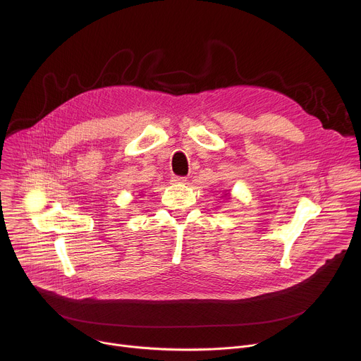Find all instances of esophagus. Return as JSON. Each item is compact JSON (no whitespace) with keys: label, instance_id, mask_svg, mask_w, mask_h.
Instances as JSON below:
<instances>
[{"label":"esophagus","instance_id":"esophagus-1","mask_svg":"<svg viewBox=\"0 0 361 361\" xmlns=\"http://www.w3.org/2000/svg\"><path fill=\"white\" fill-rule=\"evenodd\" d=\"M185 181H187L185 177H180V176H173V177H171V183H173V184H183V183H185Z\"/></svg>","mask_w":361,"mask_h":361}]
</instances>
